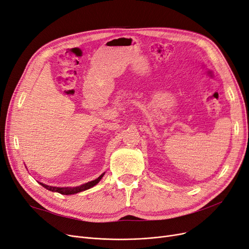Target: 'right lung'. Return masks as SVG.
Listing matches in <instances>:
<instances>
[{
  "label": "right lung",
  "instance_id": "1",
  "mask_svg": "<svg viewBox=\"0 0 249 249\" xmlns=\"http://www.w3.org/2000/svg\"><path fill=\"white\" fill-rule=\"evenodd\" d=\"M104 174H102L100 177L97 178L96 180L94 181H91V182H88L86 184H83L81 186H77V187H64V188H60V187H53V186H48L46 184H43V183H39L43 187H45L47 190L49 191H52V192H58L60 194H63V195H71V194H76L78 192H82V191H85V190H88V189H90L92 187H94L95 185H97L99 182H100L101 178H103Z\"/></svg>",
  "mask_w": 249,
  "mask_h": 249
}]
</instances>
